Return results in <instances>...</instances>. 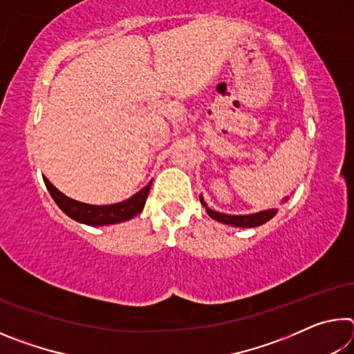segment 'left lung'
<instances>
[{"label":"left lung","mask_w":354,"mask_h":354,"mask_svg":"<svg viewBox=\"0 0 354 354\" xmlns=\"http://www.w3.org/2000/svg\"><path fill=\"white\" fill-rule=\"evenodd\" d=\"M289 200V196H284L283 203H286ZM200 201L201 205L206 207V212L209 214V217L220 221V223H225V225H231V226H236V227H256V226H261L263 223H267L268 220L273 218L274 215H277L278 209H267V211H261V212H256V214H247V215H231V214H223V212H217L214 211V209L209 207L206 205L205 198H203V195H200Z\"/></svg>","instance_id":"left-lung-1"}]
</instances>
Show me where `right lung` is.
<instances>
[{
    "label": "right lung",
    "instance_id": "add662e5",
    "mask_svg": "<svg viewBox=\"0 0 354 354\" xmlns=\"http://www.w3.org/2000/svg\"><path fill=\"white\" fill-rule=\"evenodd\" d=\"M44 181L48 192L53 196V200L56 201V205L61 207L64 214H67L70 218H73L80 223L88 225V226H104V225H115L122 223L134 218L137 214L142 212L145 201L148 198L149 187L151 183H148L145 187L137 192L136 195L131 198L124 200L122 203H115V205H87V203L76 201L73 198H68L67 195H64L61 190H57L48 179L44 176Z\"/></svg>",
    "mask_w": 354,
    "mask_h": 354
}]
</instances>
